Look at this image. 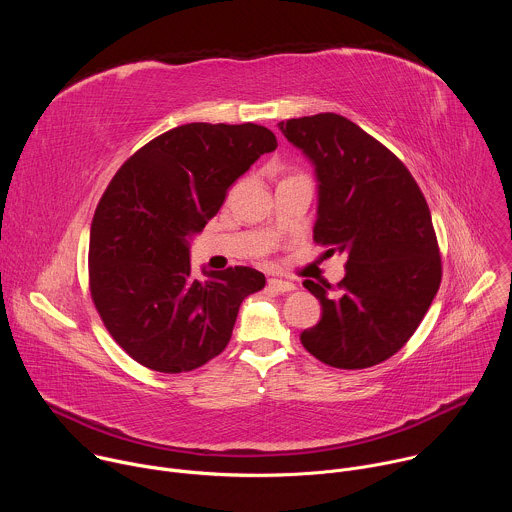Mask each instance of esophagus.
Returning <instances> with one entry per match:
<instances>
[{
    "label": "esophagus",
    "instance_id": "1",
    "mask_svg": "<svg viewBox=\"0 0 512 512\" xmlns=\"http://www.w3.org/2000/svg\"><path fill=\"white\" fill-rule=\"evenodd\" d=\"M267 285H269L271 289H275V291H281V294H287V291H294V289H296V283L285 281V279H275V277H271V279L267 281Z\"/></svg>",
    "mask_w": 512,
    "mask_h": 512
}]
</instances>
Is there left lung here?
I'll return each instance as SVG.
<instances>
[{
    "label": "left lung",
    "mask_w": 512,
    "mask_h": 512,
    "mask_svg": "<svg viewBox=\"0 0 512 512\" xmlns=\"http://www.w3.org/2000/svg\"><path fill=\"white\" fill-rule=\"evenodd\" d=\"M279 129L316 166L314 241L326 255H346L336 287L304 281L322 318L300 340L328 367H375L407 344L442 283L425 196L389 148L342 115L287 119Z\"/></svg>",
    "instance_id": "left-lung-1"
}]
</instances>
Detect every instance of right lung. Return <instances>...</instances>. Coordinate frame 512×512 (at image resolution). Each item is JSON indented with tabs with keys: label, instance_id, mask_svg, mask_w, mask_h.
I'll list each match as a JSON object with an SVG mask.
<instances>
[{
	"label": "right lung",
	"instance_id": "1",
	"mask_svg": "<svg viewBox=\"0 0 512 512\" xmlns=\"http://www.w3.org/2000/svg\"><path fill=\"white\" fill-rule=\"evenodd\" d=\"M275 148L263 125L186 123L145 143L109 182L91 225L89 289L135 362L176 375L227 348L241 302L265 287V275L229 267L194 277L188 239Z\"/></svg>",
	"mask_w": 512,
	"mask_h": 512
}]
</instances>
